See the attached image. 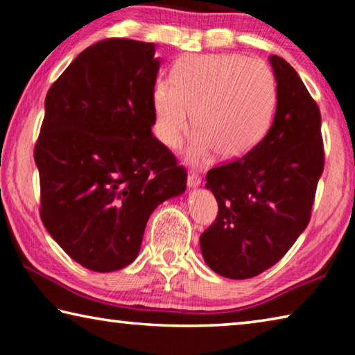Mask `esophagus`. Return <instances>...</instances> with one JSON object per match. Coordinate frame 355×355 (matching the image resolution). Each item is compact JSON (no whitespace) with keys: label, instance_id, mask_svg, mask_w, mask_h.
I'll use <instances>...</instances> for the list:
<instances>
[{"label":"esophagus","instance_id":"esophagus-1","mask_svg":"<svg viewBox=\"0 0 355 355\" xmlns=\"http://www.w3.org/2000/svg\"><path fill=\"white\" fill-rule=\"evenodd\" d=\"M200 177H199V173H196V172H189V175H188V186L189 188H196V186H199L200 184Z\"/></svg>","mask_w":355,"mask_h":355}]
</instances>
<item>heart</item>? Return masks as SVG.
<instances>
[{
	"label": "heart",
	"mask_w": 355,
	"mask_h": 355,
	"mask_svg": "<svg viewBox=\"0 0 355 355\" xmlns=\"http://www.w3.org/2000/svg\"><path fill=\"white\" fill-rule=\"evenodd\" d=\"M171 81H156L152 91L153 131L166 147L182 144L192 116L199 128L188 152L194 161L207 159L218 148L227 158L243 156L268 133L277 86L261 59L186 55L173 64Z\"/></svg>",
	"instance_id": "b5f03b06"
}]
</instances>
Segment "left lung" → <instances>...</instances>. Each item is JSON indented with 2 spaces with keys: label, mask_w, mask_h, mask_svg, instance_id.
I'll list each match as a JSON object with an SVG mask.
<instances>
[{
  "label": "left lung",
  "mask_w": 355,
  "mask_h": 355,
  "mask_svg": "<svg viewBox=\"0 0 355 355\" xmlns=\"http://www.w3.org/2000/svg\"><path fill=\"white\" fill-rule=\"evenodd\" d=\"M269 62L277 81L271 128L243 158L207 173L219 211L200 250L227 279L255 277L290 250L309 225L324 169L320 107L285 59Z\"/></svg>",
  "instance_id": "left-lung-1"
}]
</instances>
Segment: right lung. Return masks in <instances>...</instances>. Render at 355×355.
Returning a JSON list of instances; mask_svg holds the SVG:
<instances>
[{"label":"right lung","instance_id":"obj_1","mask_svg":"<svg viewBox=\"0 0 355 355\" xmlns=\"http://www.w3.org/2000/svg\"><path fill=\"white\" fill-rule=\"evenodd\" d=\"M155 45L106 39L53 83L35 142L40 218L95 272L135 261L153 209L183 194L186 171L152 133Z\"/></svg>","mask_w":355,"mask_h":355}]
</instances>
